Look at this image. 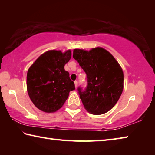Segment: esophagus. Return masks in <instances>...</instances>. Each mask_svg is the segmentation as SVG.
Returning a JSON list of instances; mask_svg holds the SVG:
<instances>
[{
    "label": "esophagus",
    "mask_w": 155,
    "mask_h": 155,
    "mask_svg": "<svg viewBox=\"0 0 155 155\" xmlns=\"http://www.w3.org/2000/svg\"><path fill=\"white\" fill-rule=\"evenodd\" d=\"M74 85H75V87L77 88L78 86V81H74Z\"/></svg>",
    "instance_id": "esophagus-1"
}]
</instances>
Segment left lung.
I'll list each match as a JSON object with an SVG mask.
<instances>
[{
  "label": "left lung",
  "instance_id": "1",
  "mask_svg": "<svg viewBox=\"0 0 155 155\" xmlns=\"http://www.w3.org/2000/svg\"><path fill=\"white\" fill-rule=\"evenodd\" d=\"M77 60L87 75L85 90L77 88L85 109L94 115L111 110L118 101L124 87V74L117 61L107 50L97 47L90 51L74 49Z\"/></svg>",
  "mask_w": 155,
  "mask_h": 155
}]
</instances>
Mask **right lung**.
Wrapping results in <instances>:
<instances>
[{"label": "right lung", "instance_id": "right-lung-1", "mask_svg": "<svg viewBox=\"0 0 155 155\" xmlns=\"http://www.w3.org/2000/svg\"><path fill=\"white\" fill-rule=\"evenodd\" d=\"M71 51H48L29 68L27 76L28 94L41 111L53 113L64 105L70 91L75 90L64 65L71 58Z\"/></svg>", "mask_w": 155, "mask_h": 155}]
</instances>
